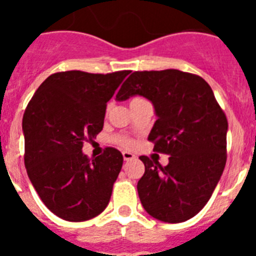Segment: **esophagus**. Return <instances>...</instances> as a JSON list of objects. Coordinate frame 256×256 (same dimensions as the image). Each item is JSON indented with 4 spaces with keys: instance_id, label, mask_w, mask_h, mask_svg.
I'll return each mask as SVG.
<instances>
[{
    "instance_id": "obj_1",
    "label": "esophagus",
    "mask_w": 256,
    "mask_h": 256,
    "mask_svg": "<svg viewBox=\"0 0 256 256\" xmlns=\"http://www.w3.org/2000/svg\"><path fill=\"white\" fill-rule=\"evenodd\" d=\"M123 158L126 162H130V160H133L136 159V155L130 152V151H123Z\"/></svg>"
}]
</instances>
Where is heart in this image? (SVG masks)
Masks as SVG:
<instances>
[{
	"mask_svg": "<svg viewBox=\"0 0 256 256\" xmlns=\"http://www.w3.org/2000/svg\"><path fill=\"white\" fill-rule=\"evenodd\" d=\"M136 100H141V97H136V98H133L132 101H136ZM130 101V102H132ZM114 142L115 144H118L119 146H123V148H130L133 146V140L130 138V137H126V136H116V137H114Z\"/></svg>",
	"mask_w": 256,
	"mask_h": 256,
	"instance_id": "heart-1",
	"label": "heart"
}]
</instances>
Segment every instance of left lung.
<instances>
[{
	"mask_svg": "<svg viewBox=\"0 0 256 256\" xmlns=\"http://www.w3.org/2000/svg\"><path fill=\"white\" fill-rule=\"evenodd\" d=\"M133 94L152 102L158 120L148 141L155 152L170 156L165 166L140 158L144 164L137 183L142 206L166 223L187 220L206 205L224 170L227 116L205 79L177 69L133 72L116 100Z\"/></svg>",
	"mask_w": 256,
	"mask_h": 256,
	"instance_id": "1",
	"label": "left lung"
}]
</instances>
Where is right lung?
Returning a JSON list of instances; mask_svg holds the SVG:
<instances>
[{"label": "right lung", "mask_w": 256, "mask_h": 256, "mask_svg": "<svg viewBox=\"0 0 256 256\" xmlns=\"http://www.w3.org/2000/svg\"><path fill=\"white\" fill-rule=\"evenodd\" d=\"M130 73L58 72L38 87L26 106V173L40 200L58 218L88 220L108 206L123 155L106 148L88 159L82 148L102 130L108 101Z\"/></svg>", "instance_id": "1"}]
</instances>
